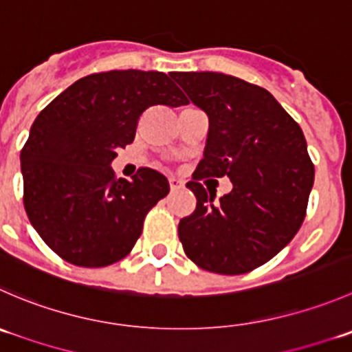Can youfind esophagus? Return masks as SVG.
I'll list each match as a JSON object with an SVG mask.
<instances>
[{
	"label": "esophagus",
	"mask_w": 352,
	"mask_h": 352,
	"mask_svg": "<svg viewBox=\"0 0 352 352\" xmlns=\"http://www.w3.org/2000/svg\"><path fill=\"white\" fill-rule=\"evenodd\" d=\"M182 186H184L182 180L175 179V177H170V189L177 190V189H180V187H182Z\"/></svg>",
	"instance_id": "esophagus-1"
}]
</instances>
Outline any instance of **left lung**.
I'll list each match as a JSON object with an SVG mask.
<instances>
[{"mask_svg":"<svg viewBox=\"0 0 352 352\" xmlns=\"http://www.w3.org/2000/svg\"><path fill=\"white\" fill-rule=\"evenodd\" d=\"M170 77L210 120L204 156L186 184L197 204L179 223L182 248L203 270L248 274L280 252L305 220L315 180L305 134L259 85L218 72ZM220 176L234 187L213 204L202 180Z\"/></svg>","mask_w":352,"mask_h":352,"instance_id":"left-lung-1","label":"left lung"}]
</instances>
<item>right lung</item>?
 Returning <instances> with one entry per match:
<instances>
[{"instance_id": "right-lung-1", "label": "right lung", "mask_w": 352, "mask_h": 352, "mask_svg": "<svg viewBox=\"0 0 352 352\" xmlns=\"http://www.w3.org/2000/svg\"><path fill=\"white\" fill-rule=\"evenodd\" d=\"M187 103L163 72L110 70L78 78L37 115L20 151L23 206L60 258L100 268L132 251L170 184L146 166L117 179L110 165L149 107Z\"/></svg>"}]
</instances>
